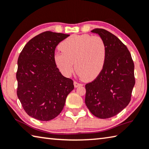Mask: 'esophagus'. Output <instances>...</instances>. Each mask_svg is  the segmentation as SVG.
<instances>
[{
	"label": "esophagus",
	"mask_w": 149,
	"mask_h": 149,
	"mask_svg": "<svg viewBox=\"0 0 149 149\" xmlns=\"http://www.w3.org/2000/svg\"><path fill=\"white\" fill-rule=\"evenodd\" d=\"M83 86L82 84H80V83H78L77 82L74 81V88H78L79 86Z\"/></svg>",
	"instance_id": "obj_1"
}]
</instances>
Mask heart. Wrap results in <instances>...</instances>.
Returning a JSON list of instances; mask_svg holds the SVG:
<instances>
[{"instance_id": "heart-1", "label": "heart", "mask_w": 149, "mask_h": 149, "mask_svg": "<svg viewBox=\"0 0 149 149\" xmlns=\"http://www.w3.org/2000/svg\"><path fill=\"white\" fill-rule=\"evenodd\" d=\"M61 51L54 54L55 63L64 76L69 77L74 70L86 81L94 80L103 69L106 47L100 36L73 35L61 42Z\"/></svg>"}]
</instances>
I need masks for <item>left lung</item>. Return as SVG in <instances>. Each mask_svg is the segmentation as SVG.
I'll return each instance as SVG.
<instances>
[{
	"instance_id": "8db88e82",
	"label": "left lung",
	"mask_w": 149,
	"mask_h": 149,
	"mask_svg": "<svg viewBox=\"0 0 149 149\" xmlns=\"http://www.w3.org/2000/svg\"><path fill=\"white\" fill-rule=\"evenodd\" d=\"M91 32L104 41L106 59L99 76L85 86V103L95 116L109 118L126 108L131 100L135 83L134 63L127 47L115 35L103 29Z\"/></svg>"
}]
</instances>
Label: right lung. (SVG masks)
Returning <instances> with one entry per match:
<instances>
[{
	"mask_svg": "<svg viewBox=\"0 0 149 149\" xmlns=\"http://www.w3.org/2000/svg\"><path fill=\"white\" fill-rule=\"evenodd\" d=\"M69 35L46 31L26 44L17 60V95L29 116L41 121L56 118L74 89L55 63V49Z\"/></svg>",
	"mask_w": 149,
	"mask_h": 149,
	"instance_id": "right-lung-1",
	"label": "right lung"
}]
</instances>
